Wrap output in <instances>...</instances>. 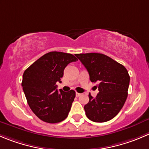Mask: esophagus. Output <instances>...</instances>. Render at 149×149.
<instances>
[{
  "mask_svg": "<svg viewBox=\"0 0 149 149\" xmlns=\"http://www.w3.org/2000/svg\"><path fill=\"white\" fill-rule=\"evenodd\" d=\"M80 95H81V93H78V92H76V97H80Z\"/></svg>",
  "mask_w": 149,
  "mask_h": 149,
  "instance_id": "34e87169",
  "label": "esophagus"
}]
</instances>
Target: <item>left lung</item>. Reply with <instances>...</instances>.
<instances>
[{
	"label": "left lung",
	"mask_w": 149,
	"mask_h": 149,
	"mask_svg": "<svg viewBox=\"0 0 149 149\" xmlns=\"http://www.w3.org/2000/svg\"><path fill=\"white\" fill-rule=\"evenodd\" d=\"M84 65L92 83H99V93L84 106L88 118L94 122H105L113 118L124 106L128 95L130 77L121 63L101 53L76 54Z\"/></svg>",
	"instance_id": "1"
}]
</instances>
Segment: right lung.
Masks as SVG:
<instances>
[{
    "label": "right lung",
    "instance_id": "add662e5",
    "mask_svg": "<svg viewBox=\"0 0 149 149\" xmlns=\"http://www.w3.org/2000/svg\"><path fill=\"white\" fill-rule=\"evenodd\" d=\"M77 58L69 53L49 52L39 58L24 72L22 86L30 108L39 119L49 124L63 121L68 116L75 91L57 90L63 70Z\"/></svg>",
    "mask_w": 149,
    "mask_h": 149
}]
</instances>
